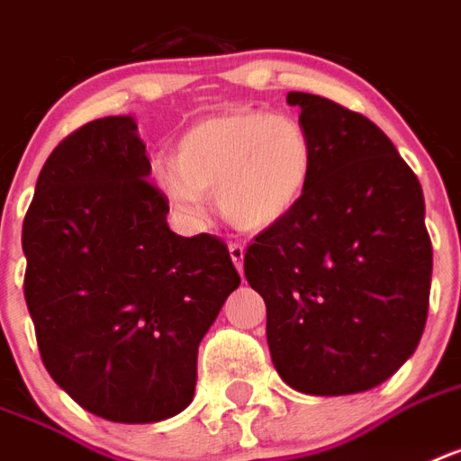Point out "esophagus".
I'll list each match as a JSON object with an SVG mask.
<instances>
[{
  "label": "esophagus",
  "instance_id": "obj_1",
  "mask_svg": "<svg viewBox=\"0 0 461 461\" xmlns=\"http://www.w3.org/2000/svg\"><path fill=\"white\" fill-rule=\"evenodd\" d=\"M243 253H246L243 243H239V241L230 243V256H231V260H234V265H237L239 272L243 269Z\"/></svg>",
  "mask_w": 461,
  "mask_h": 461
}]
</instances>
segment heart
Wrapping results in <instances>:
<instances>
[{"label":"heart","instance_id":"obj_1","mask_svg":"<svg viewBox=\"0 0 461 461\" xmlns=\"http://www.w3.org/2000/svg\"><path fill=\"white\" fill-rule=\"evenodd\" d=\"M315 167L312 137L298 118L265 111H230L194 122L175 163L158 170L172 211L203 222L215 192L220 212L239 230H267L301 203Z\"/></svg>","mask_w":461,"mask_h":461}]
</instances>
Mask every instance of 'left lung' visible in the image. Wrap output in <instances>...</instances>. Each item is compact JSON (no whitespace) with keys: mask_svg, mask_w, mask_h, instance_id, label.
Returning a JSON list of instances; mask_svg holds the SVG:
<instances>
[{"mask_svg":"<svg viewBox=\"0 0 461 461\" xmlns=\"http://www.w3.org/2000/svg\"><path fill=\"white\" fill-rule=\"evenodd\" d=\"M312 137L301 203L260 231L243 275L267 305L276 372L308 395L379 386L417 350L433 249L417 175L386 134L336 101L289 92Z\"/></svg>","mask_w":461,"mask_h":461,"instance_id":"left-lung-1","label":"left lung"}]
</instances>
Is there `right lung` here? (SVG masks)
Returning <instances> with one entry per match:
<instances>
[{"label":"right lung","mask_w":461,"mask_h":461,"mask_svg":"<svg viewBox=\"0 0 461 461\" xmlns=\"http://www.w3.org/2000/svg\"><path fill=\"white\" fill-rule=\"evenodd\" d=\"M130 115L77 127L37 177L23 294L51 379L87 412L151 424L196 391L198 343L241 284L222 239L179 237Z\"/></svg>","instance_id":"1"}]
</instances>
